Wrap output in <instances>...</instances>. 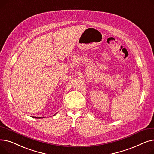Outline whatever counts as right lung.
<instances>
[{"label": "right lung", "mask_w": 154, "mask_h": 154, "mask_svg": "<svg viewBox=\"0 0 154 154\" xmlns=\"http://www.w3.org/2000/svg\"><path fill=\"white\" fill-rule=\"evenodd\" d=\"M55 114H54V116H55ZM34 117V118H37V119H40V118H42L41 117ZM42 118H44V117H42Z\"/></svg>", "instance_id": "right-lung-1"}]
</instances>
